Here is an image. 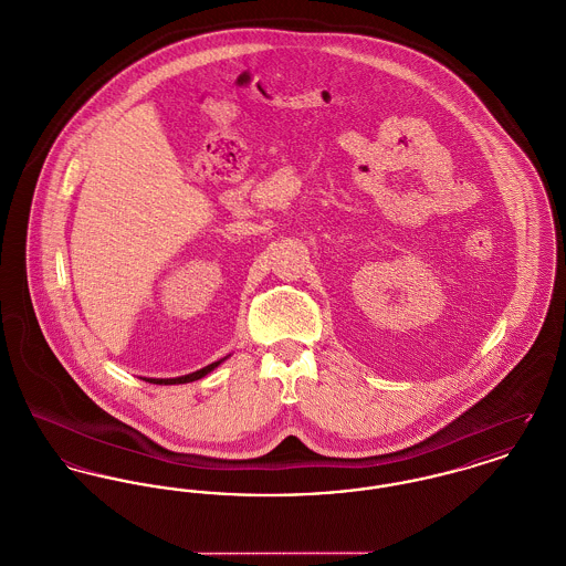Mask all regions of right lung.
Segmentation results:
<instances>
[{"label":"right lung","instance_id":"1","mask_svg":"<svg viewBox=\"0 0 566 566\" xmlns=\"http://www.w3.org/2000/svg\"><path fill=\"white\" fill-rule=\"evenodd\" d=\"M230 355H226V357H221L218 361H213V364H209V366H205V368H200V370H196V373H189V375H182V377H175V379H146L144 377V381H148V384H157V386H178V384H191V381H198V379H202V377H207L211 370H216L221 361H226Z\"/></svg>","mask_w":566,"mask_h":566}]
</instances>
